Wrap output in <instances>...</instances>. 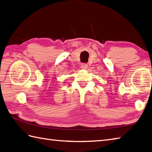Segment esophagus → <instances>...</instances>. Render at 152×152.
I'll return each instance as SVG.
<instances>
[{"mask_svg": "<svg viewBox=\"0 0 152 152\" xmlns=\"http://www.w3.org/2000/svg\"><path fill=\"white\" fill-rule=\"evenodd\" d=\"M81 67L83 69H86L88 68V64L87 63H82L81 64Z\"/></svg>", "mask_w": 152, "mask_h": 152, "instance_id": "esophagus-1", "label": "esophagus"}]
</instances>
